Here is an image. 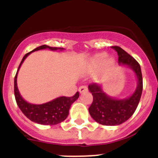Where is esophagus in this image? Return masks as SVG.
<instances>
[{
    "label": "esophagus",
    "mask_w": 158,
    "mask_h": 158,
    "mask_svg": "<svg viewBox=\"0 0 158 158\" xmlns=\"http://www.w3.org/2000/svg\"><path fill=\"white\" fill-rule=\"evenodd\" d=\"M88 90V88L86 87V86H79V91L80 94H82L84 93V92H86Z\"/></svg>",
    "instance_id": "34e87169"
}]
</instances>
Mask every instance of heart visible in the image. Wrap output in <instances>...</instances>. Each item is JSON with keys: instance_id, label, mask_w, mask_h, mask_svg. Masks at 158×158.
Segmentation results:
<instances>
[{"instance_id": "obj_1", "label": "heart", "mask_w": 158, "mask_h": 158, "mask_svg": "<svg viewBox=\"0 0 158 158\" xmlns=\"http://www.w3.org/2000/svg\"><path fill=\"white\" fill-rule=\"evenodd\" d=\"M106 53H98L95 55L93 59L91 60L90 65L93 69H97L98 68L101 64L104 62V64L106 68H113L115 64V60L111 57H108L106 59Z\"/></svg>"}]
</instances>
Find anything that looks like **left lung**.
<instances>
[{
    "label": "left lung",
    "mask_w": 158,
    "mask_h": 158,
    "mask_svg": "<svg viewBox=\"0 0 158 158\" xmlns=\"http://www.w3.org/2000/svg\"><path fill=\"white\" fill-rule=\"evenodd\" d=\"M119 56V64L126 65L134 71L138 78L135 91L131 97L125 99L112 98L102 90V86L97 83L88 86L93 95V102L89 108V113L96 122L106 126L120 125L127 121L134 114L141 98L143 92V76L140 65L134 57L119 46H113Z\"/></svg>",
    "instance_id": "1"
}]
</instances>
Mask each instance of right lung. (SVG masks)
<instances>
[{"label":"right lung","instance_id":"add662e5","mask_svg":"<svg viewBox=\"0 0 158 158\" xmlns=\"http://www.w3.org/2000/svg\"><path fill=\"white\" fill-rule=\"evenodd\" d=\"M49 49L51 50H56V49H64L63 48L50 47L49 45H43L39 47H37L31 52H28L23 58L22 61L19 64L15 79H14V94L16 103L27 117L35 123L43 125H56L57 123H61L69 116V109H70L72 104L76 100H77L79 96V92L72 97H60L47 103L42 104V105H34V104L28 103L21 97L17 87V74L20 68L21 64L26 59L27 56L34 51L39 50V49Z\"/></svg>","mask_w":158,"mask_h":158}]
</instances>
